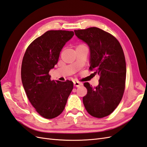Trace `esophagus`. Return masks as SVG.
I'll return each mask as SVG.
<instances>
[{
    "label": "esophagus",
    "instance_id": "1",
    "mask_svg": "<svg viewBox=\"0 0 147 147\" xmlns=\"http://www.w3.org/2000/svg\"><path fill=\"white\" fill-rule=\"evenodd\" d=\"M82 84L81 83V82H74V86H76V87H80V86H81Z\"/></svg>",
    "mask_w": 147,
    "mask_h": 147
}]
</instances>
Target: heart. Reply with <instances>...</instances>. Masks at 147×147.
Masks as SVG:
<instances>
[{
	"instance_id": "b5f03b06",
	"label": "heart",
	"mask_w": 147,
	"mask_h": 147,
	"mask_svg": "<svg viewBox=\"0 0 147 147\" xmlns=\"http://www.w3.org/2000/svg\"><path fill=\"white\" fill-rule=\"evenodd\" d=\"M86 47V46L83 44H81V45H79L77 47Z\"/></svg>"
}]
</instances>
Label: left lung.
Segmentation results:
<instances>
[{
	"instance_id": "obj_1",
	"label": "left lung",
	"mask_w": 147,
	"mask_h": 147,
	"mask_svg": "<svg viewBox=\"0 0 147 147\" xmlns=\"http://www.w3.org/2000/svg\"><path fill=\"white\" fill-rule=\"evenodd\" d=\"M78 38L90 49L89 70L100 76L99 85L92 88L89 82L83 97L89 114L96 118L108 116L118 106L125 88L126 63L119 41L111 33L97 27L74 30Z\"/></svg>"
}]
</instances>
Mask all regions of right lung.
<instances>
[{"label":"right lung","mask_w":147,"mask_h":147,"mask_svg":"<svg viewBox=\"0 0 147 147\" xmlns=\"http://www.w3.org/2000/svg\"><path fill=\"white\" fill-rule=\"evenodd\" d=\"M73 35V31H47L30 44L24 56L22 84L33 107L45 119L61 114L73 89L71 81H51L49 74L58 63L61 49Z\"/></svg>","instance_id":"add662e5"}]
</instances>
